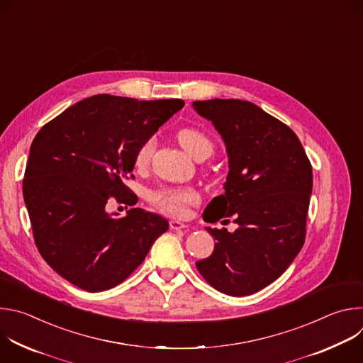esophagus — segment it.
<instances>
[{
  "mask_svg": "<svg viewBox=\"0 0 363 363\" xmlns=\"http://www.w3.org/2000/svg\"><path fill=\"white\" fill-rule=\"evenodd\" d=\"M169 227H171V230H175V231L188 228L186 224H184V223H181V221H177V220H171V221H169Z\"/></svg>",
  "mask_w": 363,
  "mask_h": 363,
  "instance_id": "esophagus-1",
  "label": "esophagus"
}]
</instances>
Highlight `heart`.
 Instances as JSON below:
<instances>
[{
  "label": "heart",
  "instance_id": "b5f03b06",
  "mask_svg": "<svg viewBox=\"0 0 363 363\" xmlns=\"http://www.w3.org/2000/svg\"><path fill=\"white\" fill-rule=\"evenodd\" d=\"M178 140L182 147L194 158H198L202 153L213 152V143L210 138L203 132L185 126L178 130ZM155 147V136L146 138L135 152V164L138 167H145ZM152 205L158 211L171 216V217H185L189 213V208L199 202V194L192 186H161L153 189L149 194Z\"/></svg>",
  "mask_w": 363,
  "mask_h": 363
}]
</instances>
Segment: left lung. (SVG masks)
Segmentation results:
<instances>
[{
  "mask_svg": "<svg viewBox=\"0 0 363 363\" xmlns=\"http://www.w3.org/2000/svg\"><path fill=\"white\" fill-rule=\"evenodd\" d=\"M192 106L221 133L230 164L225 194L202 218L234 217L238 224L234 233L206 227L217 242L195 266L216 290L248 296L277 280L304 244L312 164L297 135L251 101L213 99Z\"/></svg>",
  "mask_w": 363,
  "mask_h": 363,
  "instance_id": "1",
  "label": "left lung"
}]
</instances>
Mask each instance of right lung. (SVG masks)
<instances>
[{"instance_id": "right-lung-1", "label": "right lung", "mask_w": 363, "mask_h": 363, "mask_svg": "<svg viewBox=\"0 0 363 363\" xmlns=\"http://www.w3.org/2000/svg\"><path fill=\"white\" fill-rule=\"evenodd\" d=\"M181 99L96 94L66 109L35 135L23 179L38 252L63 279L96 293L126 280L169 224L142 208L123 218L106 203L135 205L125 184L135 152L174 113Z\"/></svg>"}]
</instances>
